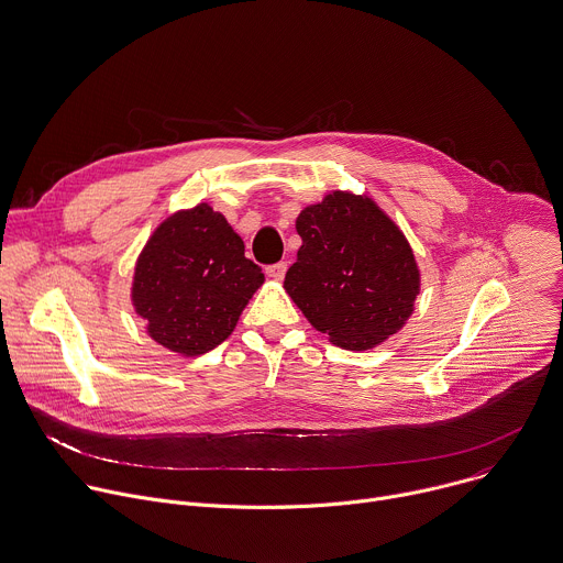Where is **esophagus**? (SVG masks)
<instances>
[{
    "instance_id": "obj_1",
    "label": "esophagus",
    "mask_w": 563,
    "mask_h": 563,
    "mask_svg": "<svg viewBox=\"0 0 563 563\" xmlns=\"http://www.w3.org/2000/svg\"><path fill=\"white\" fill-rule=\"evenodd\" d=\"M265 272H267V276H269V278H274V280H283V278H285V274H287V263H283V261H280V263H274V265H269Z\"/></svg>"
}]
</instances>
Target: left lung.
Masks as SVG:
<instances>
[{
  "instance_id": "8db88e82",
  "label": "left lung",
  "mask_w": 563,
  "mask_h": 563,
  "mask_svg": "<svg viewBox=\"0 0 563 563\" xmlns=\"http://www.w3.org/2000/svg\"><path fill=\"white\" fill-rule=\"evenodd\" d=\"M285 289L338 346L364 351L413 313L420 272L400 228L366 197L333 192L300 212Z\"/></svg>"
}]
</instances>
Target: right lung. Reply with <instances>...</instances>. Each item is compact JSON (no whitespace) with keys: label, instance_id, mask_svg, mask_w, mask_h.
<instances>
[{"label":"right lung","instance_id":"add662e5","mask_svg":"<svg viewBox=\"0 0 563 563\" xmlns=\"http://www.w3.org/2000/svg\"><path fill=\"white\" fill-rule=\"evenodd\" d=\"M263 280L225 217L201 203L156 228L136 261L132 302L158 344L201 355L234 331Z\"/></svg>","mask_w":563,"mask_h":563}]
</instances>
